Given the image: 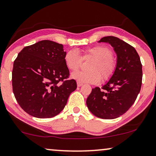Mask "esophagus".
I'll return each instance as SVG.
<instances>
[{
    "label": "esophagus",
    "mask_w": 156,
    "mask_h": 156,
    "mask_svg": "<svg viewBox=\"0 0 156 156\" xmlns=\"http://www.w3.org/2000/svg\"><path fill=\"white\" fill-rule=\"evenodd\" d=\"M76 83H77V86L78 87H81V86L83 85V83L79 82V81H77V82H76Z\"/></svg>",
    "instance_id": "obj_1"
}]
</instances>
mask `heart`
I'll use <instances>...</instances> for the list:
<instances>
[{"label": "heart", "instance_id": "obj_1", "mask_svg": "<svg viewBox=\"0 0 156 156\" xmlns=\"http://www.w3.org/2000/svg\"><path fill=\"white\" fill-rule=\"evenodd\" d=\"M112 56L113 52L108 46H96L84 50L82 56L76 49L66 51L64 55V62L69 69L75 71L80 67L82 58H94L88 67L90 71L73 72L72 77L80 82L97 84L100 82L102 77L105 82H107L115 74L117 63Z\"/></svg>", "mask_w": 156, "mask_h": 156}]
</instances>
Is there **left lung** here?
I'll return each instance as SVG.
<instances>
[{"instance_id": "obj_1", "label": "left lung", "mask_w": 156, "mask_h": 156, "mask_svg": "<svg viewBox=\"0 0 156 156\" xmlns=\"http://www.w3.org/2000/svg\"><path fill=\"white\" fill-rule=\"evenodd\" d=\"M99 42H108L118 56L115 73L105 85L92 89L86 103L90 112L98 118L115 119L134 104L140 91L143 71L135 48L119 38L105 36Z\"/></svg>"}]
</instances>
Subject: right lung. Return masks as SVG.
Instances as JSON below:
<instances>
[{
	"label": "right lung",
	"instance_id": "1",
	"mask_svg": "<svg viewBox=\"0 0 156 156\" xmlns=\"http://www.w3.org/2000/svg\"><path fill=\"white\" fill-rule=\"evenodd\" d=\"M64 46L43 40L25 46L13 62L12 86L16 100L31 116L50 118L64 108L76 82L69 79Z\"/></svg>",
	"mask_w": 156,
	"mask_h": 156
}]
</instances>
